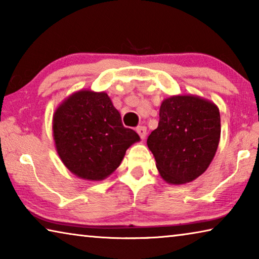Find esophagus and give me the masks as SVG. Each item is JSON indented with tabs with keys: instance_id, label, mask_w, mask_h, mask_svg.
<instances>
[{
	"instance_id": "obj_1",
	"label": "esophagus",
	"mask_w": 259,
	"mask_h": 259,
	"mask_svg": "<svg viewBox=\"0 0 259 259\" xmlns=\"http://www.w3.org/2000/svg\"><path fill=\"white\" fill-rule=\"evenodd\" d=\"M137 133H138V135H139V137L142 138V139H145V137H146V135H147V129H146V126H144V125H140V126H137Z\"/></svg>"
}]
</instances>
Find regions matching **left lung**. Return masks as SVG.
Instances as JSON below:
<instances>
[{
    "instance_id": "obj_1",
    "label": "left lung",
    "mask_w": 259,
    "mask_h": 259,
    "mask_svg": "<svg viewBox=\"0 0 259 259\" xmlns=\"http://www.w3.org/2000/svg\"><path fill=\"white\" fill-rule=\"evenodd\" d=\"M221 115L198 96H172L160 107V121L147 138L156 168L166 183L179 185L202 175L216 154Z\"/></svg>"
}]
</instances>
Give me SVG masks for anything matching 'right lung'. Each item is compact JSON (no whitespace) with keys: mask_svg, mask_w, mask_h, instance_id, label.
<instances>
[{"mask_svg":"<svg viewBox=\"0 0 259 259\" xmlns=\"http://www.w3.org/2000/svg\"><path fill=\"white\" fill-rule=\"evenodd\" d=\"M52 130L60 160L87 181L108 177L140 139L136 131L124 128L107 94L90 90L77 91L59 105Z\"/></svg>","mask_w":259,"mask_h":259,"instance_id":"1","label":"right lung"}]
</instances>
